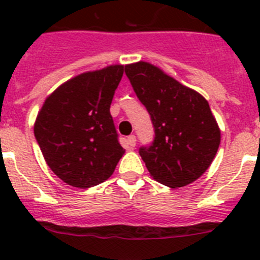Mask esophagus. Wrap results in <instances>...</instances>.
Returning a JSON list of instances; mask_svg holds the SVG:
<instances>
[{
    "label": "esophagus",
    "mask_w": 260,
    "mask_h": 260,
    "mask_svg": "<svg viewBox=\"0 0 260 260\" xmlns=\"http://www.w3.org/2000/svg\"><path fill=\"white\" fill-rule=\"evenodd\" d=\"M126 142H127L128 148H134L135 144H137V138H135V135H130V137H127Z\"/></svg>",
    "instance_id": "esophagus-1"
}]
</instances>
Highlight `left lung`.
I'll return each instance as SVG.
<instances>
[{"mask_svg":"<svg viewBox=\"0 0 260 260\" xmlns=\"http://www.w3.org/2000/svg\"><path fill=\"white\" fill-rule=\"evenodd\" d=\"M125 73L155 127L152 146L139 150L151 177L171 189L198 180L221 139L207 100L150 62L128 63Z\"/></svg>","mask_w":260,"mask_h":260,"instance_id":"obj_1","label":"left lung"}]
</instances>
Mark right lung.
<instances>
[{
	"mask_svg": "<svg viewBox=\"0 0 260 260\" xmlns=\"http://www.w3.org/2000/svg\"><path fill=\"white\" fill-rule=\"evenodd\" d=\"M123 65L86 71L47 96L34 133L50 171L68 185L88 189L113 174L125 153L109 108Z\"/></svg>",
	"mask_w": 260,
	"mask_h": 260,
	"instance_id": "right-lung-1",
	"label": "right lung"
}]
</instances>
